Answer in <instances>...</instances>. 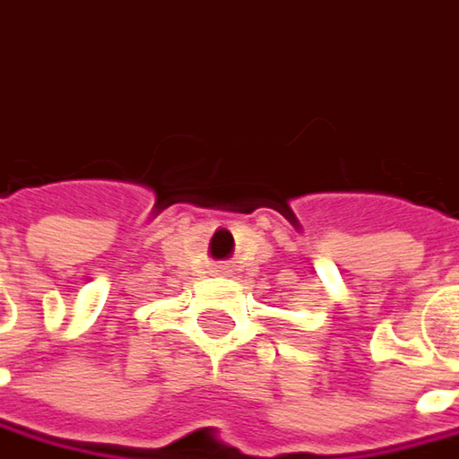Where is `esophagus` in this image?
I'll list each match as a JSON object with an SVG mask.
<instances>
[{
	"instance_id": "esophagus-1",
	"label": "esophagus",
	"mask_w": 459,
	"mask_h": 459,
	"mask_svg": "<svg viewBox=\"0 0 459 459\" xmlns=\"http://www.w3.org/2000/svg\"><path fill=\"white\" fill-rule=\"evenodd\" d=\"M210 273L221 275V273H226V264H212V267H210Z\"/></svg>"
}]
</instances>
